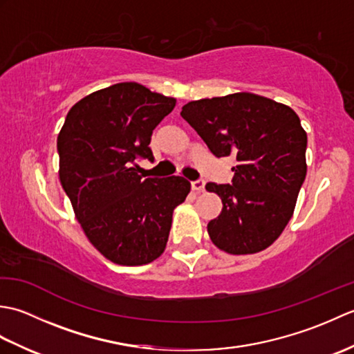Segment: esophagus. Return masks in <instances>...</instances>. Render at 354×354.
<instances>
[{
  "instance_id": "obj_1",
  "label": "esophagus",
  "mask_w": 354,
  "mask_h": 354,
  "mask_svg": "<svg viewBox=\"0 0 354 354\" xmlns=\"http://www.w3.org/2000/svg\"><path fill=\"white\" fill-rule=\"evenodd\" d=\"M192 189L196 192H204L205 190V181L204 179H196V181L192 183Z\"/></svg>"
}]
</instances>
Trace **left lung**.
I'll return each instance as SVG.
<instances>
[{"instance_id": "obj_1", "label": "left lung", "mask_w": 354, "mask_h": 354, "mask_svg": "<svg viewBox=\"0 0 354 354\" xmlns=\"http://www.w3.org/2000/svg\"><path fill=\"white\" fill-rule=\"evenodd\" d=\"M181 115L214 156L237 160L231 184L205 185L223 205L208 222L209 239L237 255L272 245L290 221L307 171V135L295 111L236 93L187 103Z\"/></svg>"}]
</instances>
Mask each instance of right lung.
<instances>
[{
  "label": "right lung",
  "mask_w": 354,
  "mask_h": 354,
  "mask_svg": "<svg viewBox=\"0 0 354 354\" xmlns=\"http://www.w3.org/2000/svg\"><path fill=\"white\" fill-rule=\"evenodd\" d=\"M175 103L135 82L115 84L74 104L57 137L59 176L77 221L117 265L160 257L173 209L190 192L183 176L142 179L137 171L138 160L153 162V129Z\"/></svg>",
  "instance_id": "1"
}]
</instances>
